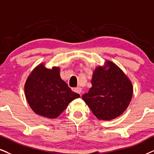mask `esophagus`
Masks as SVG:
<instances>
[{
    "label": "esophagus",
    "mask_w": 154,
    "mask_h": 154,
    "mask_svg": "<svg viewBox=\"0 0 154 154\" xmlns=\"http://www.w3.org/2000/svg\"><path fill=\"white\" fill-rule=\"evenodd\" d=\"M73 91L74 92L77 93V94H81V91H82V89H81L80 87H76V88H73Z\"/></svg>",
    "instance_id": "1"
}]
</instances>
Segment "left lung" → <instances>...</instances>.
<instances>
[{
    "label": "left lung",
    "mask_w": 154,
    "mask_h": 154,
    "mask_svg": "<svg viewBox=\"0 0 154 154\" xmlns=\"http://www.w3.org/2000/svg\"><path fill=\"white\" fill-rule=\"evenodd\" d=\"M109 68L98 67L91 81L92 87L82 96L93 113L100 120L119 116L129 105L133 95L131 81L116 65L106 62Z\"/></svg>",
    "instance_id": "1"
}]
</instances>
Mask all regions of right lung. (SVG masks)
Segmentation results:
<instances>
[{
	"label": "right lung",
	"instance_id": "obj_1",
	"mask_svg": "<svg viewBox=\"0 0 154 154\" xmlns=\"http://www.w3.org/2000/svg\"><path fill=\"white\" fill-rule=\"evenodd\" d=\"M60 68L48 69L43 64L32 71L25 84L27 101L32 110L41 116L55 119L68 103L80 95L72 91L60 77Z\"/></svg>",
	"mask_w": 154,
	"mask_h": 154
}]
</instances>
